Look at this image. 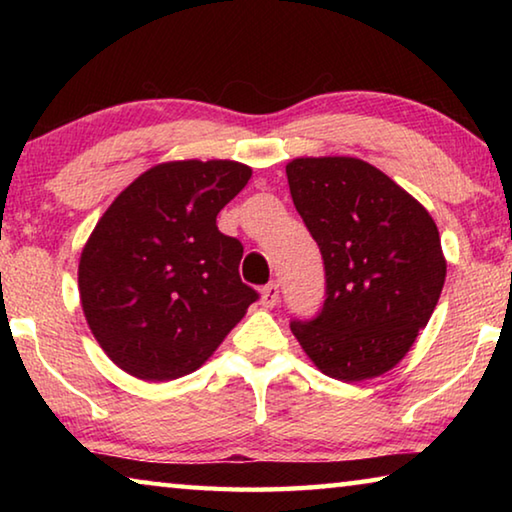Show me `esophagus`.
Wrapping results in <instances>:
<instances>
[{"instance_id": "obj_1", "label": "esophagus", "mask_w": 512, "mask_h": 512, "mask_svg": "<svg viewBox=\"0 0 512 512\" xmlns=\"http://www.w3.org/2000/svg\"><path fill=\"white\" fill-rule=\"evenodd\" d=\"M262 305L266 307V309H271V307H275L277 305V300H280V284H275V282H271V284H266V287L262 289Z\"/></svg>"}]
</instances>
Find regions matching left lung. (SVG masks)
I'll return each mask as SVG.
<instances>
[{
    "mask_svg": "<svg viewBox=\"0 0 512 512\" xmlns=\"http://www.w3.org/2000/svg\"><path fill=\"white\" fill-rule=\"evenodd\" d=\"M293 205L325 262L320 314L291 332L323 375L348 381L395 368L427 327L447 262L424 205L348 155L287 164Z\"/></svg>",
    "mask_w": 512,
    "mask_h": 512,
    "instance_id": "obj_1",
    "label": "left lung"
}]
</instances>
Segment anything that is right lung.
Instances as JSON below:
<instances>
[{"instance_id": "obj_1", "label": "right lung", "mask_w": 512, "mask_h": 512, "mask_svg": "<svg viewBox=\"0 0 512 512\" xmlns=\"http://www.w3.org/2000/svg\"><path fill=\"white\" fill-rule=\"evenodd\" d=\"M253 176L235 160H173L137 176L85 241L79 293L110 361L144 381L203 366L246 316L244 246L216 228Z\"/></svg>"}]
</instances>
